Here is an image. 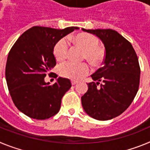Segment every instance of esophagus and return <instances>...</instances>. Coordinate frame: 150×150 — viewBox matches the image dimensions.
Returning a JSON list of instances; mask_svg holds the SVG:
<instances>
[{
  "label": "esophagus",
  "instance_id": "34e87169",
  "mask_svg": "<svg viewBox=\"0 0 150 150\" xmlns=\"http://www.w3.org/2000/svg\"><path fill=\"white\" fill-rule=\"evenodd\" d=\"M76 83H77V82L75 81V80H71V84H72L73 86H74V85H76Z\"/></svg>",
  "mask_w": 150,
  "mask_h": 150
}]
</instances>
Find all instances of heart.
I'll use <instances>...</instances> for the list:
<instances>
[{"label":"heart","instance_id":"b5f03b06","mask_svg":"<svg viewBox=\"0 0 150 150\" xmlns=\"http://www.w3.org/2000/svg\"><path fill=\"white\" fill-rule=\"evenodd\" d=\"M75 43L85 50L84 57L91 63L98 64L104 59V51L98 46V39L87 33H81L74 38ZM69 43L67 39L62 38L57 42L53 49V53L58 61H63L67 58ZM90 66L87 63H76L67 62L61 64L59 73L62 76L71 79H79L90 72Z\"/></svg>","mask_w":150,"mask_h":150}]
</instances>
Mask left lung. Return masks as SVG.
Here are the masks:
<instances>
[{
    "instance_id": "obj_1",
    "label": "left lung",
    "mask_w": 150,
    "mask_h": 150,
    "mask_svg": "<svg viewBox=\"0 0 150 150\" xmlns=\"http://www.w3.org/2000/svg\"><path fill=\"white\" fill-rule=\"evenodd\" d=\"M99 38L105 48L102 67L91 75L96 83H88V91L81 98L85 112L97 120H112L132 104L138 91L140 69L133 46L112 29L86 30ZM101 81L100 89L96 85Z\"/></svg>"
}]
</instances>
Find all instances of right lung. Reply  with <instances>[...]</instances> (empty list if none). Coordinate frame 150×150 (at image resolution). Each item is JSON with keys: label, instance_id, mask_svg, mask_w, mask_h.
<instances>
[{"label": "right lung", "instance_id": "right-lung-1", "mask_svg": "<svg viewBox=\"0 0 150 150\" xmlns=\"http://www.w3.org/2000/svg\"><path fill=\"white\" fill-rule=\"evenodd\" d=\"M77 29L34 26L25 31L10 50L5 71L8 89L16 107L28 117L46 120L60 110L62 97L71 87V81L59 77L50 86L44 78L56 64L55 45Z\"/></svg>", "mask_w": 150, "mask_h": 150}]
</instances>
